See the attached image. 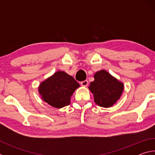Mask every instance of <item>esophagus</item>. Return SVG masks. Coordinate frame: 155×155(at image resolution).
I'll use <instances>...</instances> for the list:
<instances>
[{"label": "esophagus", "mask_w": 155, "mask_h": 155, "mask_svg": "<svg viewBox=\"0 0 155 155\" xmlns=\"http://www.w3.org/2000/svg\"><path fill=\"white\" fill-rule=\"evenodd\" d=\"M81 85L83 86V87H86V86H87L88 85V81L85 80V81H82V82H81Z\"/></svg>", "instance_id": "obj_1"}]
</instances>
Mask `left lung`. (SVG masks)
<instances>
[{"label": "left lung", "instance_id": "8db88e82", "mask_svg": "<svg viewBox=\"0 0 155 155\" xmlns=\"http://www.w3.org/2000/svg\"><path fill=\"white\" fill-rule=\"evenodd\" d=\"M94 77L89 89L94 94V102L105 108L116 103L124 90L123 83L104 70L96 72Z\"/></svg>", "mask_w": 155, "mask_h": 155}]
</instances>
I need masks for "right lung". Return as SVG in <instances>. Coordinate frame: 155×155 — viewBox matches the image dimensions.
Here are the masks:
<instances>
[{"mask_svg":"<svg viewBox=\"0 0 155 155\" xmlns=\"http://www.w3.org/2000/svg\"><path fill=\"white\" fill-rule=\"evenodd\" d=\"M79 86L72 76L64 71H57L41 82L38 90L44 101L60 109L69 105L70 98Z\"/></svg>","mask_w":155,"mask_h":155,"instance_id":"obj_1","label":"right lung"}]
</instances>
